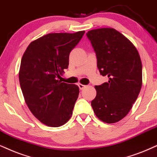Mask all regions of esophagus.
Listing matches in <instances>:
<instances>
[{
	"label": "esophagus",
	"instance_id": "obj_1",
	"mask_svg": "<svg viewBox=\"0 0 157 157\" xmlns=\"http://www.w3.org/2000/svg\"><path fill=\"white\" fill-rule=\"evenodd\" d=\"M78 87H79V88L80 89V90H82L83 88H85V85H82V84H80V83H79V84H78Z\"/></svg>",
	"mask_w": 157,
	"mask_h": 157
}]
</instances>
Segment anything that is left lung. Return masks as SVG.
<instances>
[{"label":"left lung","mask_w":157,"mask_h":157,"mask_svg":"<svg viewBox=\"0 0 157 157\" xmlns=\"http://www.w3.org/2000/svg\"><path fill=\"white\" fill-rule=\"evenodd\" d=\"M96 52L97 67L107 82L96 85L91 106L99 120L115 123L128 114L142 86V64L136 48L113 28L92 29L86 34Z\"/></svg>","instance_id":"1"}]
</instances>
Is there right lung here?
I'll use <instances>...</instances> for the list:
<instances>
[{"label":"right lung","instance_id":"obj_1","mask_svg":"<svg viewBox=\"0 0 157 157\" xmlns=\"http://www.w3.org/2000/svg\"><path fill=\"white\" fill-rule=\"evenodd\" d=\"M84 33H50L31 42L24 53L19 72L21 91L30 112L45 125L60 127L72 117L79 88L59 78Z\"/></svg>","mask_w":157,"mask_h":157}]
</instances>
